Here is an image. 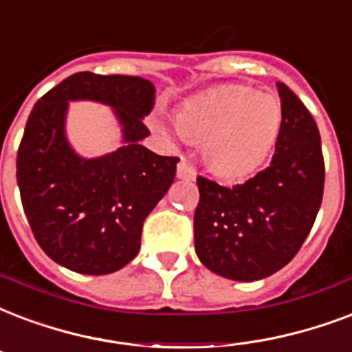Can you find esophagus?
<instances>
[{"label":"esophagus","mask_w":352,"mask_h":352,"mask_svg":"<svg viewBox=\"0 0 352 352\" xmlns=\"http://www.w3.org/2000/svg\"><path fill=\"white\" fill-rule=\"evenodd\" d=\"M195 175H197V173H195L194 166L188 164L186 158H181V162L177 166V177H179V179H186V181H194Z\"/></svg>","instance_id":"1"}]
</instances>
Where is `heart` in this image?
I'll return each instance as SVG.
<instances>
[{"label":"heart","mask_w":352,"mask_h":352,"mask_svg":"<svg viewBox=\"0 0 352 352\" xmlns=\"http://www.w3.org/2000/svg\"><path fill=\"white\" fill-rule=\"evenodd\" d=\"M160 131L164 127L158 123ZM184 138L205 142L212 170L223 177H243L256 170L275 146L283 127V104L277 96L229 85L201 94L177 112Z\"/></svg>","instance_id":"b5f03b06"}]
</instances>
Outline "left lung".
<instances>
[{
  "label": "left lung",
  "mask_w": 352,
  "mask_h": 352,
  "mask_svg": "<svg viewBox=\"0 0 352 352\" xmlns=\"http://www.w3.org/2000/svg\"><path fill=\"white\" fill-rule=\"evenodd\" d=\"M283 127L270 166L243 184L219 186L197 177L195 253L219 277L253 283L294 258L318 216L325 162L312 114L277 82Z\"/></svg>",
  "instance_id": "obj_1"
}]
</instances>
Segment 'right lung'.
I'll list each match as a JSON object with an SVG mask.
<instances>
[{"instance_id":"obj_1","label":"right lung","mask_w":352,"mask_h":352,"mask_svg":"<svg viewBox=\"0 0 352 352\" xmlns=\"http://www.w3.org/2000/svg\"><path fill=\"white\" fill-rule=\"evenodd\" d=\"M90 98L115 109L124 144L82 159L65 138L69 100ZM155 104L153 82L133 75L79 72L36 101L16 160L21 205L44 253L82 275H109L140 251L144 221L170 190L179 158L140 144Z\"/></svg>"}]
</instances>
